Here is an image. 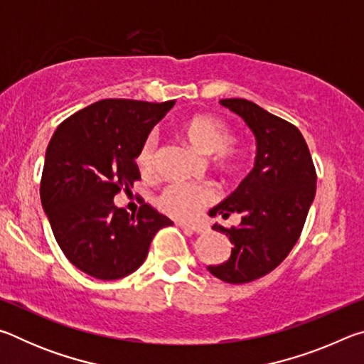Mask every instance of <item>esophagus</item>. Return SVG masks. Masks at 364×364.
<instances>
[{
	"label": "esophagus",
	"instance_id": "esophagus-1",
	"mask_svg": "<svg viewBox=\"0 0 364 364\" xmlns=\"http://www.w3.org/2000/svg\"><path fill=\"white\" fill-rule=\"evenodd\" d=\"M178 225H180L183 230H189V231L197 232V234H202L207 231V228L204 225H191V223H178Z\"/></svg>",
	"mask_w": 364,
	"mask_h": 364
}]
</instances>
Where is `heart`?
I'll return each mask as SVG.
<instances>
[{
    "label": "heart",
    "mask_w": 364,
    "mask_h": 364,
    "mask_svg": "<svg viewBox=\"0 0 364 364\" xmlns=\"http://www.w3.org/2000/svg\"><path fill=\"white\" fill-rule=\"evenodd\" d=\"M183 138L196 149L215 154V162L225 170L237 168V149L230 144L232 134L230 127L215 115L197 114L184 120L180 127ZM157 138L149 134L141 146L136 164L143 173H151L156 164ZM217 199V191L208 184L173 183L159 196V207L175 218H194L202 207Z\"/></svg>",
    "instance_id": "1"
}]
</instances>
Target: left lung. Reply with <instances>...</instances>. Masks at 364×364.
<instances>
[{"instance_id":"1","label":"left lung","mask_w":364,"mask_h":364,"mask_svg":"<svg viewBox=\"0 0 364 364\" xmlns=\"http://www.w3.org/2000/svg\"><path fill=\"white\" fill-rule=\"evenodd\" d=\"M242 117L257 139L255 167L210 217L241 213L239 226L213 225L234 245L228 262L208 271L230 284H245L268 274L299 241L316 193V170L306 141L292 123L247 100H221Z\"/></svg>"}]
</instances>
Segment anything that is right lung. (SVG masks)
I'll return each mask as SVG.
<instances>
[{"label": "right lung", "mask_w": 364, "mask_h": 364, "mask_svg": "<svg viewBox=\"0 0 364 364\" xmlns=\"http://www.w3.org/2000/svg\"><path fill=\"white\" fill-rule=\"evenodd\" d=\"M175 101L102 100L65 119L49 141L40 197L60 250L96 279H120L146 260L173 221L149 204L130 215L114 205L141 180L136 156Z\"/></svg>", "instance_id": "add662e5"}]
</instances>
